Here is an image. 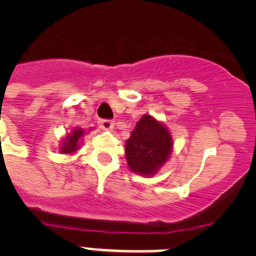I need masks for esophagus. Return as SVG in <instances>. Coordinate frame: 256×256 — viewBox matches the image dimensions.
Returning <instances> with one entry per match:
<instances>
[{
    "label": "esophagus",
    "instance_id": "34e87169",
    "mask_svg": "<svg viewBox=\"0 0 256 256\" xmlns=\"http://www.w3.org/2000/svg\"><path fill=\"white\" fill-rule=\"evenodd\" d=\"M98 124H100V128H104V130H112V128H114V124H112L110 120H98Z\"/></svg>",
    "mask_w": 256,
    "mask_h": 256
}]
</instances>
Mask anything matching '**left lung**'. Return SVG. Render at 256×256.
<instances>
[{
	"instance_id": "1",
	"label": "left lung",
	"mask_w": 256,
	"mask_h": 256,
	"mask_svg": "<svg viewBox=\"0 0 256 256\" xmlns=\"http://www.w3.org/2000/svg\"><path fill=\"white\" fill-rule=\"evenodd\" d=\"M172 150V138L164 124L144 114L124 144L128 168L142 175H154L166 162Z\"/></svg>"
}]
</instances>
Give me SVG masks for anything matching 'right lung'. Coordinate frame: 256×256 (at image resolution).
Instances as JSON below:
<instances>
[{
  "mask_svg": "<svg viewBox=\"0 0 256 256\" xmlns=\"http://www.w3.org/2000/svg\"><path fill=\"white\" fill-rule=\"evenodd\" d=\"M85 134L82 128H73L68 136L64 138L61 144V152L64 154H73L80 148V140L81 136Z\"/></svg>",
  "mask_w": 256,
  "mask_h": 256,
  "instance_id": "add662e5",
  "label": "right lung"
}]
</instances>
